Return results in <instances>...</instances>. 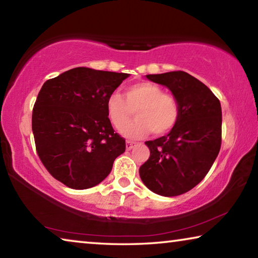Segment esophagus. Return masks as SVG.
Returning a JSON list of instances; mask_svg holds the SVG:
<instances>
[{"mask_svg": "<svg viewBox=\"0 0 258 258\" xmlns=\"http://www.w3.org/2000/svg\"><path fill=\"white\" fill-rule=\"evenodd\" d=\"M135 145H137V143H135V142H132V141H126V149H127V150L133 149V148L135 147Z\"/></svg>", "mask_w": 258, "mask_h": 258, "instance_id": "34e87169", "label": "esophagus"}]
</instances>
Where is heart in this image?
Wrapping results in <instances>:
<instances>
[{
    "label": "heart",
    "mask_w": 258,
    "mask_h": 258,
    "mask_svg": "<svg viewBox=\"0 0 258 258\" xmlns=\"http://www.w3.org/2000/svg\"><path fill=\"white\" fill-rule=\"evenodd\" d=\"M106 109L113 127L122 128L136 111L137 119L121 132L126 138L139 139L152 132L164 135L175 127L180 118V103L175 95L164 92L152 82H140L126 87L124 97L117 92L108 95Z\"/></svg>",
    "instance_id": "b5f03b06"
}]
</instances>
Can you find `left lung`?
I'll use <instances>...</instances> for the list:
<instances>
[{
	"label": "left lung",
	"instance_id": "left-lung-1",
	"mask_svg": "<svg viewBox=\"0 0 258 258\" xmlns=\"http://www.w3.org/2000/svg\"><path fill=\"white\" fill-rule=\"evenodd\" d=\"M147 78L172 91L180 103V118L167 135L146 141L150 157L140 167V177L155 194L175 197L202 182L220 152L221 103L204 83L185 72Z\"/></svg>",
	"mask_w": 258,
	"mask_h": 258
}]
</instances>
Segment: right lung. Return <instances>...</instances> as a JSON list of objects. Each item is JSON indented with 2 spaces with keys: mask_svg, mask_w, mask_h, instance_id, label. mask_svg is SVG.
<instances>
[{
  "mask_svg": "<svg viewBox=\"0 0 258 258\" xmlns=\"http://www.w3.org/2000/svg\"><path fill=\"white\" fill-rule=\"evenodd\" d=\"M128 74L77 67L43 84L33 108L37 155L55 180L89 189L106 178L125 151L106 101Z\"/></svg>",
  "mask_w": 258,
  "mask_h": 258,
  "instance_id": "right-lung-1",
  "label": "right lung"
}]
</instances>
